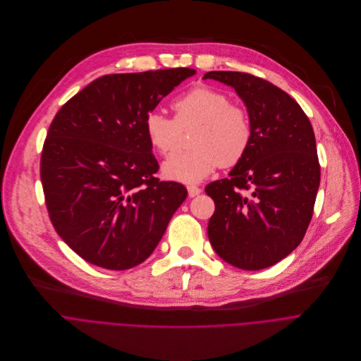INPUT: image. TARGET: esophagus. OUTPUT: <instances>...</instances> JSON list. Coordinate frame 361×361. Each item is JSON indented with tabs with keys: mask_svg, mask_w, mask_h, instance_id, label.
Wrapping results in <instances>:
<instances>
[{
	"mask_svg": "<svg viewBox=\"0 0 361 361\" xmlns=\"http://www.w3.org/2000/svg\"><path fill=\"white\" fill-rule=\"evenodd\" d=\"M202 192V189L200 188H197V186H188V193H189V196L190 197H195V196H197L199 193Z\"/></svg>",
	"mask_w": 361,
	"mask_h": 361,
	"instance_id": "1",
	"label": "esophagus"
}]
</instances>
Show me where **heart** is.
Wrapping results in <instances>:
<instances>
[{"instance_id": "heart-1", "label": "heart", "mask_w": 361, "mask_h": 361, "mask_svg": "<svg viewBox=\"0 0 361 361\" xmlns=\"http://www.w3.org/2000/svg\"><path fill=\"white\" fill-rule=\"evenodd\" d=\"M175 118L152 111L145 116V133L154 149L169 155L179 143L182 130L196 126L190 143L193 149L173 154L162 165L169 180L196 183L219 165L235 166L247 154L253 128L249 112L231 104L221 90L197 85L188 90L172 104Z\"/></svg>"}]
</instances>
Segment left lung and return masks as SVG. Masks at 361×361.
Returning <instances> with one entry per match:
<instances>
[{"instance_id": "left-lung-1", "label": "left lung", "mask_w": 361, "mask_h": 361, "mask_svg": "<svg viewBox=\"0 0 361 361\" xmlns=\"http://www.w3.org/2000/svg\"><path fill=\"white\" fill-rule=\"evenodd\" d=\"M207 78L235 90L253 128L246 157L204 189L216 206L207 236L229 264L266 269L300 245L312 221L320 185L314 132L300 105L271 82L233 71Z\"/></svg>"}]
</instances>
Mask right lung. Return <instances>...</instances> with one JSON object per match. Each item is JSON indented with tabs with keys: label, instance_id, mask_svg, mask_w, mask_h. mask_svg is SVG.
Segmentation results:
<instances>
[{
	"label": "right lung",
	"instance_id": "obj_1",
	"mask_svg": "<svg viewBox=\"0 0 361 361\" xmlns=\"http://www.w3.org/2000/svg\"><path fill=\"white\" fill-rule=\"evenodd\" d=\"M196 74L172 68L104 75L55 115L41 180L51 222L84 260L109 270L145 262L188 190L159 182L145 116Z\"/></svg>",
	"mask_w": 361,
	"mask_h": 361
}]
</instances>
